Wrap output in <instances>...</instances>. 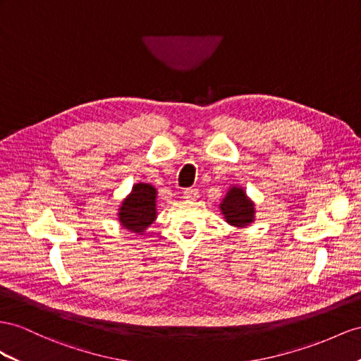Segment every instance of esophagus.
Instances as JSON below:
<instances>
[{"mask_svg": "<svg viewBox=\"0 0 361 361\" xmlns=\"http://www.w3.org/2000/svg\"><path fill=\"white\" fill-rule=\"evenodd\" d=\"M183 195L186 200H197L198 195H200V192H198L197 188H186L183 190Z\"/></svg>", "mask_w": 361, "mask_h": 361, "instance_id": "obj_1", "label": "esophagus"}]
</instances>
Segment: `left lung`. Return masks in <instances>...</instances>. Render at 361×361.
Masks as SVG:
<instances>
[{"label": "left lung", "instance_id": "obj_1", "mask_svg": "<svg viewBox=\"0 0 361 361\" xmlns=\"http://www.w3.org/2000/svg\"><path fill=\"white\" fill-rule=\"evenodd\" d=\"M221 212L228 224L235 227H245L253 223L255 204L247 198L241 188H232L221 202Z\"/></svg>", "mask_w": 361, "mask_h": 361}]
</instances>
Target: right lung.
I'll return each instance as SVG.
<instances>
[{
    "label": "right lung",
    "instance_id": "obj_1",
    "mask_svg": "<svg viewBox=\"0 0 361 361\" xmlns=\"http://www.w3.org/2000/svg\"><path fill=\"white\" fill-rule=\"evenodd\" d=\"M155 198L157 190L151 184H135L118 209V221L122 226L134 233H143V230L149 227L157 216Z\"/></svg>",
    "mask_w": 361,
    "mask_h": 361
}]
</instances>
